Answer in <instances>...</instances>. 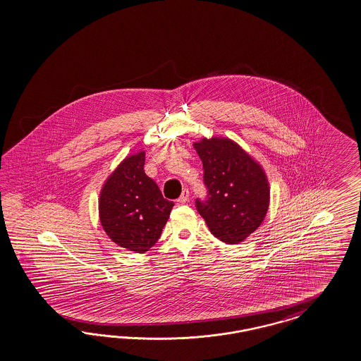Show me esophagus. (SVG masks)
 <instances>
[{
	"mask_svg": "<svg viewBox=\"0 0 361 361\" xmlns=\"http://www.w3.org/2000/svg\"><path fill=\"white\" fill-rule=\"evenodd\" d=\"M180 204H186L188 201H189V190L188 189H184L183 190V193H181V196L178 197V200H177Z\"/></svg>",
	"mask_w": 361,
	"mask_h": 361,
	"instance_id": "esophagus-1",
	"label": "esophagus"
}]
</instances>
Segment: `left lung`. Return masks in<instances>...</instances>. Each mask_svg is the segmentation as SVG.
Segmentation results:
<instances>
[{"label": "left lung", "mask_w": 361, "mask_h": 361, "mask_svg": "<svg viewBox=\"0 0 361 361\" xmlns=\"http://www.w3.org/2000/svg\"><path fill=\"white\" fill-rule=\"evenodd\" d=\"M204 165L205 198L196 208L213 235L240 243L257 229L267 213L270 189L261 166L229 139L195 142Z\"/></svg>", "instance_id": "8db88e82"}]
</instances>
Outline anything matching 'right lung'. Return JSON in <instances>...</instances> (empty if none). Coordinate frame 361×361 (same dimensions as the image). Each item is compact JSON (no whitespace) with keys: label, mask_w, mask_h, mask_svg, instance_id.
Wrapping results in <instances>:
<instances>
[{"label":"right lung","mask_w":361,"mask_h":361,"mask_svg":"<svg viewBox=\"0 0 361 361\" xmlns=\"http://www.w3.org/2000/svg\"><path fill=\"white\" fill-rule=\"evenodd\" d=\"M145 153L127 157L103 186L99 216L104 231L121 247L148 252L169 219L173 202L144 172Z\"/></svg>","instance_id":"1"}]
</instances>
